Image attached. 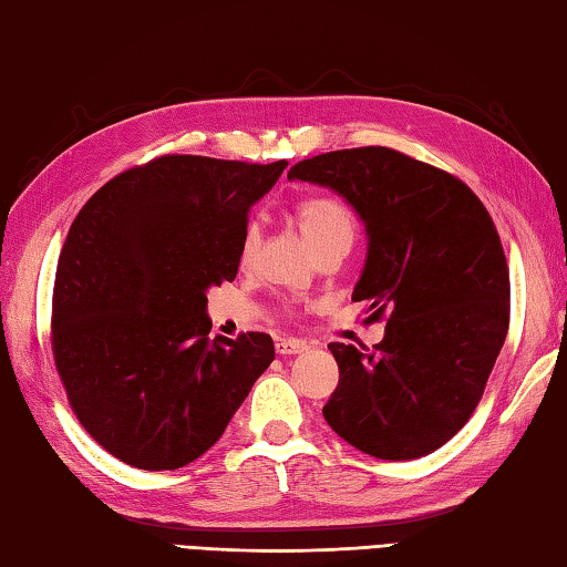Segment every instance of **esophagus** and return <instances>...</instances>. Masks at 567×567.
<instances>
[{
	"mask_svg": "<svg viewBox=\"0 0 567 567\" xmlns=\"http://www.w3.org/2000/svg\"><path fill=\"white\" fill-rule=\"evenodd\" d=\"M307 343L299 341V339H277L275 343V351L280 355H295V353H302L307 351Z\"/></svg>",
	"mask_w": 567,
	"mask_h": 567,
	"instance_id": "obj_1",
	"label": "esophagus"
}]
</instances>
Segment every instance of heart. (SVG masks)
Wrapping results in <instances>:
<instances>
[{"instance_id":"b5f03b06","label":"heart","mask_w":567,"mask_h":567,"mask_svg":"<svg viewBox=\"0 0 567 567\" xmlns=\"http://www.w3.org/2000/svg\"><path fill=\"white\" fill-rule=\"evenodd\" d=\"M297 224L302 228V234L307 236L309 246L321 250L323 246L331 244H353L355 236V216L351 207L339 197L331 195H319V197H307L297 204L295 209ZM260 238V228L256 221H250L244 231V240H240V256L248 260L252 256V250L258 246Z\"/></svg>"}]
</instances>
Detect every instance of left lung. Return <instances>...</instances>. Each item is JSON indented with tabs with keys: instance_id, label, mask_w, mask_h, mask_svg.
I'll use <instances>...</instances> for the list:
<instances>
[{
	"instance_id": "8db88e82",
	"label": "left lung",
	"mask_w": 567,
	"mask_h": 567,
	"mask_svg": "<svg viewBox=\"0 0 567 567\" xmlns=\"http://www.w3.org/2000/svg\"><path fill=\"white\" fill-rule=\"evenodd\" d=\"M287 179L341 195L365 224L353 302L388 319L372 351L331 343L339 388L323 419L382 461L451 441L475 412L509 329V270L485 204L461 179L365 146L297 163Z\"/></svg>"
}]
</instances>
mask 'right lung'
I'll return each mask as SVG.
<instances>
[{"instance_id": "obj_1", "label": "right lung", "mask_w": 567, "mask_h": 567, "mask_svg": "<svg viewBox=\"0 0 567 567\" xmlns=\"http://www.w3.org/2000/svg\"><path fill=\"white\" fill-rule=\"evenodd\" d=\"M285 167L163 155L110 179L72 221L53 358L72 412L118 461H197L275 360L268 333L212 341L207 292L234 282L248 212Z\"/></svg>"}]
</instances>
